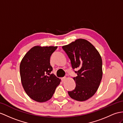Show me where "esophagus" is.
<instances>
[{
	"instance_id": "34e87169",
	"label": "esophagus",
	"mask_w": 123,
	"mask_h": 123,
	"mask_svg": "<svg viewBox=\"0 0 123 123\" xmlns=\"http://www.w3.org/2000/svg\"><path fill=\"white\" fill-rule=\"evenodd\" d=\"M62 82H63V81H65L66 80V77H62Z\"/></svg>"
}]
</instances>
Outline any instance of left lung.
Instances as JSON below:
<instances>
[{"instance_id":"obj_1","label":"left lung","mask_w":123,"mask_h":123,"mask_svg":"<svg viewBox=\"0 0 123 123\" xmlns=\"http://www.w3.org/2000/svg\"><path fill=\"white\" fill-rule=\"evenodd\" d=\"M62 48L70 59L73 69H78L74 70L77 76L73 78L76 87L68 93L75 100H87L97 92L102 78V61L100 54L84 39H78Z\"/></svg>"}]
</instances>
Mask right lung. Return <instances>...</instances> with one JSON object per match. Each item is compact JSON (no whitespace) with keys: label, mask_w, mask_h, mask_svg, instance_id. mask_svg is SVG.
I'll return each mask as SVG.
<instances>
[{"label":"right lung","mask_w":123,"mask_h":123,"mask_svg":"<svg viewBox=\"0 0 123 123\" xmlns=\"http://www.w3.org/2000/svg\"><path fill=\"white\" fill-rule=\"evenodd\" d=\"M57 46H36L29 50L20 65L21 80L28 96L38 102L51 98L61 79L53 74L50 57Z\"/></svg>","instance_id":"1"}]
</instances>
